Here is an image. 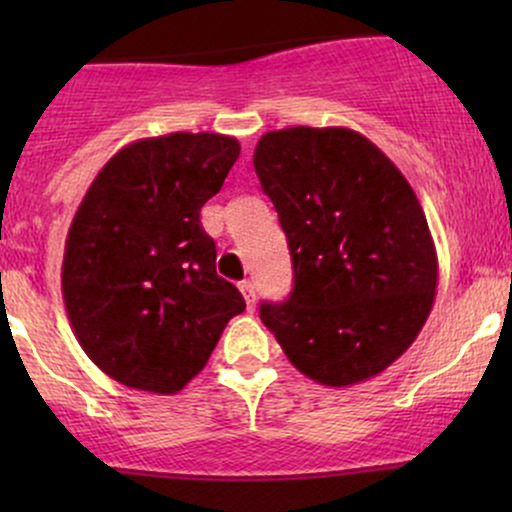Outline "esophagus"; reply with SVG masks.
<instances>
[{
	"mask_svg": "<svg viewBox=\"0 0 512 512\" xmlns=\"http://www.w3.org/2000/svg\"><path fill=\"white\" fill-rule=\"evenodd\" d=\"M238 289H240V293H243L245 303H248V310H252V308H255V301H257V293H255V284H252V281H250V279H245V281H240V284H238Z\"/></svg>",
	"mask_w": 512,
	"mask_h": 512,
	"instance_id": "esophagus-1",
	"label": "esophagus"
}]
</instances>
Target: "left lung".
I'll list each match as a JSON object with an SVG mask.
<instances>
[{
	"mask_svg": "<svg viewBox=\"0 0 512 512\" xmlns=\"http://www.w3.org/2000/svg\"><path fill=\"white\" fill-rule=\"evenodd\" d=\"M289 240L293 291L260 317L310 380L383 373L431 315L438 255L414 190L370 139L346 127H286L252 154Z\"/></svg>",
	"mask_w": 512,
	"mask_h": 512,
	"instance_id": "1",
	"label": "left lung"
}]
</instances>
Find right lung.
Listing matches in <instances>:
<instances>
[{"label": "right lung", "instance_id": "obj_1", "mask_svg": "<svg viewBox=\"0 0 512 512\" xmlns=\"http://www.w3.org/2000/svg\"><path fill=\"white\" fill-rule=\"evenodd\" d=\"M238 154L236 137L214 132L137 139L81 199L64 243V308L81 349L117 383L175 395L245 310L199 221Z\"/></svg>", "mask_w": 512, "mask_h": 512}]
</instances>
